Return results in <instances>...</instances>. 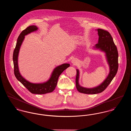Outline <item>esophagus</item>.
I'll list each match as a JSON object with an SVG mask.
<instances>
[{
    "label": "esophagus",
    "mask_w": 131,
    "mask_h": 131,
    "mask_svg": "<svg viewBox=\"0 0 131 131\" xmlns=\"http://www.w3.org/2000/svg\"><path fill=\"white\" fill-rule=\"evenodd\" d=\"M77 60L76 59H73L72 60V63L74 65H75V64H77Z\"/></svg>",
    "instance_id": "34e87169"
}]
</instances>
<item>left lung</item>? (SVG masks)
<instances>
[{"mask_svg":"<svg viewBox=\"0 0 131 131\" xmlns=\"http://www.w3.org/2000/svg\"><path fill=\"white\" fill-rule=\"evenodd\" d=\"M97 31L99 35L98 43L95 45L94 48L105 52L106 60L110 67V73L105 81L99 85L91 88H87L82 87L80 85L79 82L80 72L79 70L77 69L76 88L79 92L82 93L96 94L102 92L112 81L118 70V51L111 34L106 30L100 28L98 29Z\"/></svg>","mask_w":131,"mask_h":131,"instance_id":"1","label":"left lung"}]
</instances>
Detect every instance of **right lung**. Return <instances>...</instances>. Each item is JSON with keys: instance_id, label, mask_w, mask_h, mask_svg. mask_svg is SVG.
<instances>
[{"instance_id": "add662e5", "label": "right lung", "mask_w": 131, "mask_h": 131, "mask_svg": "<svg viewBox=\"0 0 131 131\" xmlns=\"http://www.w3.org/2000/svg\"><path fill=\"white\" fill-rule=\"evenodd\" d=\"M38 27L35 25H31L27 27L19 34L17 39L15 49L14 50L13 60L14 68V74L17 79L20 81L31 93L36 94H44L52 92L56 88L59 75L63 72L70 66L68 63L63 64L56 67L51 75L48 81L41 83H33L26 80L20 75L18 67V56L20 46L25 39V35L31 32L37 30Z\"/></svg>"}]
</instances>
